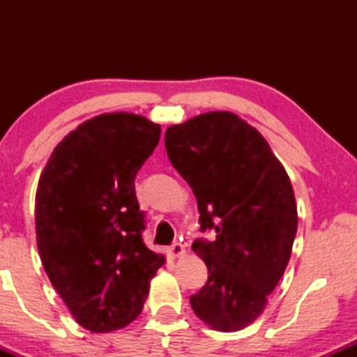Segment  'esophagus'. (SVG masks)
Here are the masks:
<instances>
[{
    "instance_id": "34e87169",
    "label": "esophagus",
    "mask_w": 357,
    "mask_h": 357,
    "mask_svg": "<svg viewBox=\"0 0 357 357\" xmlns=\"http://www.w3.org/2000/svg\"><path fill=\"white\" fill-rule=\"evenodd\" d=\"M167 253H169L171 258H178L181 257L184 253V245L179 243V241H176V243H173L169 247V250H167Z\"/></svg>"
}]
</instances>
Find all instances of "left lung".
Listing matches in <instances>:
<instances>
[{"instance_id": "obj_1", "label": "left lung", "mask_w": 357, "mask_h": 357, "mask_svg": "<svg viewBox=\"0 0 357 357\" xmlns=\"http://www.w3.org/2000/svg\"><path fill=\"white\" fill-rule=\"evenodd\" d=\"M167 158L198 202L195 240L208 282L190 297L213 329L235 333L264 312L284 275L297 233V204L284 166L264 136L231 112H206L167 127Z\"/></svg>"}]
</instances>
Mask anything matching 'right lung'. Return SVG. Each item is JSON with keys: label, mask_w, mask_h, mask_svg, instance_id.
Instances as JSON below:
<instances>
[{"label": "right lung", "mask_w": 357, "mask_h": 357, "mask_svg": "<svg viewBox=\"0 0 357 357\" xmlns=\"http://www.w3.org/2000/svg\"><path fill=\"white\" fill-rule=\"evenodd\" d=\"M161 127L136 114L85 121L53 149L35 198L36 245L52 285L75 321L110 333L141 314L165 264L142 241L137 171Z\"/></svg>", "instance_id": "right-lung-1"}]
</instances>
